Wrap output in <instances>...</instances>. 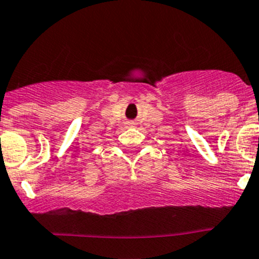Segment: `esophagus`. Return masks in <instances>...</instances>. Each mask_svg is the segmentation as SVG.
<instances>
[{"label":"esophagus","instance_id":"1","mask_svg":"<svg viewBox=\"0 0 259 259\" xmlns=\"http://www.w3.org/2000/svg\"><path fill=\"white\" fill-rule=\"evenodd\" d=\"M126 125L127 126H134V121H127Z\"/></svg>","mask_w":259,"mask_h":259}]
</instances>
